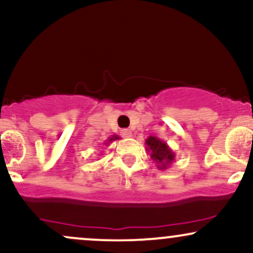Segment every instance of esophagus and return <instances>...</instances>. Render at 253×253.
I'll use <instances>...</instances> for the list:
<instances>
[{"label":"esophagus","mask_w":253,"mask_h":253,"mask_svg":"<svg viewBox=\"0 0 253 253\" xmlns=\"http://www.w3.org/2000/svg\"><path fill=\"white\" fill-rule=\"evenodd\" d=\"M120 133L124 138H130V136H132V130L129 129H121Z\"/></svg>","instance_id":"obj_1"}]
</instances>
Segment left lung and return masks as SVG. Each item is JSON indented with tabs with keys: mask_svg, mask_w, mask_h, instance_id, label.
<instances>
[{
	"mask_svg": "<svg viewBox=\"0 0 253 253\" xmlns=\"http://www.w3.org/2000/svg\"><path fill=\"white\" fill-rule=\"evenodd\" d=\"M146 151L150 153L151 159L159 170H165L175 162V152L162 139L150 135L145 140Z\"/></svg>",
	"mask_w": 253,
	"mask_h": 253,
	"instance_id": "1",
	"label": "left lung"
}]
</instances>
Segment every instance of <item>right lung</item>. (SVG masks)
<instances>
[{
	"mask_svg": "<svg viewBox=\"0 0 253 253\" xmlns=\"http://www.w3.org/2000/svg\"><path fill=\"white\" fill-rule=\"evenodd\" d=\"M119 139H120V136L117 135V134H114V135H110L108 140H107V143H104V145H106V146H108V145H109L110 143H112V141H114V140H119Z\"/></svg>",
	"mask_w": 253,
	"mask_h": 253,
	"instance_id": "add662e5",
	"label": "right lung"
}]
</instances>
